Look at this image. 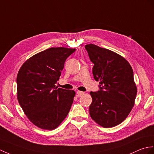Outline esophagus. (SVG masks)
<instances>
[{"instance_id": "34e87169", "label": "esophagus", "mask_w": 154, "mask_h": 154, "mask_svg": "<svg viewBox=\"0 0 154 154\" xmlns=\"http://www.w3.org/2000/svg\"><path fill=\"white\" fill-rule=\"evenodd\" d=\"M84 93H85V92H82V91H78L77 92V95H78V96H81V95H83V94H84Z\"/></svg>"}]
</instances>
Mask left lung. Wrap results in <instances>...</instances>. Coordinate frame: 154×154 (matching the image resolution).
I'll return each mask as SVG.
<instances>
[{
    "label": "left lung",
    "instance_id": "8db88e82",
    "mask_svg": "<svg viewBox=\"0 0 154 154\" xmlns=\"http://www.w3.org/2000/svg\"><path fill=\"white\" fill-rule=\"evenodd\" d=\"M85 48L94 63V79L99 81V91L90 92V116L103 127H115L126 119L134 106L137 89L133 69L123 57L108 49L92 44Z\"/></svg>",
    "mask_w": 154,
    "mask_h": 154
}]
</instances>
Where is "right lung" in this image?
I'll return each mask as SVG.
<instances>
[{"mask_svg":"<svg viewBox=\"0 0 154 154\" xmlns=\"http://www.w3.org/2000/svg\"><path fill=\"white\" fill-rule=\"evenodd\" d=\"M75 48H50L33 56L17 73V97L25 114L37 127L53 130L68 114L73 90L56 87L66 59Z\"/></svg>","mask_w":154,"mask_h":154,"instance_id":"add662e5","label":"right lung"}]
</instances>
